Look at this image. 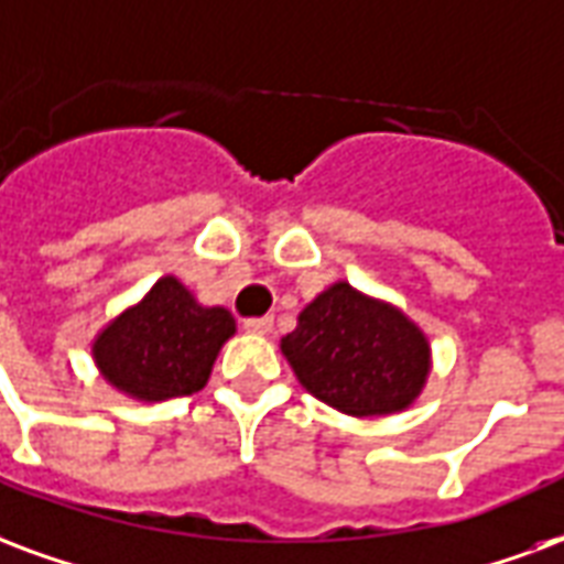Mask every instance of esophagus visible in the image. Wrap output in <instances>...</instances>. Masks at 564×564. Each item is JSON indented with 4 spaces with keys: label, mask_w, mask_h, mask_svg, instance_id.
<instances>
[{
    "label": "esophagus",
    "mask_w": 564,
    "mask_h": 564,
    "mask_svg": "<svg viewBox=\"0 0 564 564\" xmlns=\"http://www.w3.org/2000/svg\"><path fill=\"white\" fill-rule=\"evenodd\" d=\"M245 328L253 335H265L274 328V316H250V319H245Z\"/></svg>",
    "instance_id": "obj_1"
}]
</instances>
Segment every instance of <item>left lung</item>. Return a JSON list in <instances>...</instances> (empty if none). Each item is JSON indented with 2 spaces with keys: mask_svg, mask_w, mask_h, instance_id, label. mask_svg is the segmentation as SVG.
<instances>
[{
  "mask_svg": "<svg viewBox=\"0 0 564 564\" xmlns=\"http://www.w3.org/2000/svg\"><path fill=\"white\" fill-rule=\"evenodd\" d=\"M281 349L314 398L358 419L406 410L431 370L419 328L349 283L316 295Z\"/></svg>",
  "mask_w": 564,
  "mask_h": 564,
  "instance_id": "left-lung-1",
  "label": "left lung"
}]
</instances>
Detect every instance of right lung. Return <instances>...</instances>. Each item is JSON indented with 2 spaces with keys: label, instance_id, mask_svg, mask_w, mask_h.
I'll list each match as a JSON object with an SVG mask.
<instances>
[{
  "label": "right lung",
  "instance_id": "obj_1",
  "mask_svg": "<svg viewBox=\"0 0 564 564\" xmlns=\"http://www.w3.org/2000/svg\"><path fill=\"white\" fill-rule=\"evenodd\" d=\"M232 332L229 311L199 307L176 278H161L143 302L104 328L91 352L104 377L133 398H185L206 386Z\"/></svg>",
  "mask_w": 564,
  "mask_h": 564
}]
</instances>
